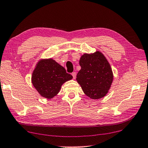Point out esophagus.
<instances>
[{
    "label": "esophagus",
    "instance_id": "obj_1",
    "mask_svg": "<svg viewBox=\"0 0 148 148\" xmlns=\"http://www.w3.org/2000/svg\"><path fill=\"white\" fill-rule=\"evenodd\" d=\"M71 75H72V76H73V79L75 78V77H76V75H77V73H76L75 72H73Z\"/></svg>",
    "mask_w": 148,
    "mask_h": 148
}]
</instances>
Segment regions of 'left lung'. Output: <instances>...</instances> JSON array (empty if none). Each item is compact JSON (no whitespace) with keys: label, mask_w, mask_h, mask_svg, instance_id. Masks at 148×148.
Segmentation results:
<instances>
[{"label":"left lung","mask_w":148,"mask_h":148,"mask_svg":"<svg viewBox=\"0 0 148 148\" xmlns=\"http://www.w3.org/2000/svg\"><path fill=\"white\" fill-rule=\"evenodd\" d=\"M81 67L76 80L85 94L92 99H101L106 95L113 80L112 69L101 52L84 54L79 61Z\"/></svg>","instance_id":"obj_1"}]
</instances>
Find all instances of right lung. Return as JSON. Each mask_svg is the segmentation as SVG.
I'll return each instance as SVG.
<instances>
[{"label":"right lung","mask_w":148,"mask_h":148,"mask_svg":"<svg viewBox=\"0 0 148 148\" xmlns=\"http://www.w3.org/2000/svg\"><path fill=\"white\" fill-rule=\"evenodd\" d=\"M72 78L64 67L49 59L38 62L32 73V81L41 96L51 99L58 94L65 82Z\"/></svg>","instance_id":"right-lung-1"}]
</instances>
